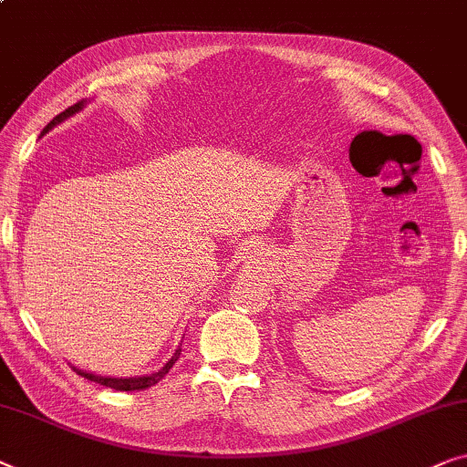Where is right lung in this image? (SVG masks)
<instances>
[{
  "mask_svg": "<svg viewBox=\"0 0 467 467\" xmlns=\"http://www.w3.org/2000/svg\"><path fill=\"white\" fill-rule=\"evenodd\" d=\"M84 105H86V100H79V103L71 105L69 109H65L63 113H58V116L54 118V119L50 121V124L44 128V130H42V137H44V134L48 132V130H52L54 126L60 124V121H65L67 118H71L73 113L82 111V109H84ZM179 356H181V348H179L177 351H174V356L171 358V360H168L161 368L155 370V373H151V375H143V377H126V379H121V377H99V375H92V373H84V370H79V368H76V367H73V370H78V375H82L84 379H88V381H94V383H100V385H105V388L118 389V391H139V389H147V388H151V385H155V383H158L160 379H164V375L168 373V370L172 368V364L179 360Z\"/></svg>",
  "mask_w": 467,
  "mask_h": 467,
  "instance_id": "1",
  "label": "right lung"
}]
</instances>
